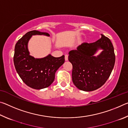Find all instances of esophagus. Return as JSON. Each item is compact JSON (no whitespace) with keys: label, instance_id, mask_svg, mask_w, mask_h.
Listing matches in <instances>:
<instances>
[{"label":"esophagus","instance_id":"obj_1","mask_svg":"<svg viewBox=\"0 0 128 128\" xmlns=\"http://www.w3.org/2000/svg\"><path fill=\"white\" fill-rule=\"evenodd\" d=\"M65 60H66V61H67V60H68V55H65Z\"/></svg>","mask_w":128,"mask_h":128}]
</instances>
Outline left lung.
<instances>
[{
  "label": "left lung",
  "instance_id": "1",
  "mask_svg": "<svg viewBox=\"0 0 128 128\" xmlns=\"http://www.w3.org/2000/svg\"><path fill=\"white\" fill-rule=\"evenodd\" d=\"M103 51L96 57L97 50ZM68 60L72 64V81L80 90L92 92L100 88L107 81L115 62V54L111 40L102 34L96 42L82 43L77 50L69 52Z\"/></svg>",
  "mask_w": 128,
  "mask_h": 128
}]
</instances>
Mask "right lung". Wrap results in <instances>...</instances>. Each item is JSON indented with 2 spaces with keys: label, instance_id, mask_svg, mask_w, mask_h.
Here are the masks:
<instances>
[{
  "label": "right lung",
  "instance_id": "right-lung-1",
  "mask_svg": "<svg viewBox=\"0 0 128 128\" xmlns=\"http://www.w3.org/2000/svg\"><path fill=\"white\" fill-rule=\"evenodd\" d=\"M33 35L50 36L46 32L32 30L20 38L15 45L14 56L16 70L22 81L34 89H42L51 85L55 79L56 70L65 62L64 55L55 58L51 55L35 59L29 55L28 43Z\"/></svg>",
  "mask_w": 128,
  "mask_h": 128
}]
</instances>
